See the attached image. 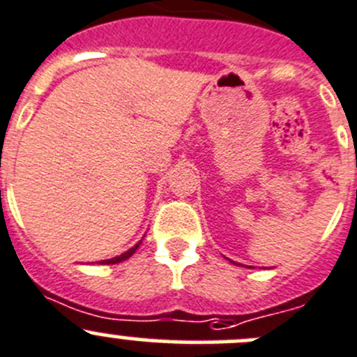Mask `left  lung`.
I'll return each mask as SVG.
<instances>
[{
  "mask_svg": "<svg viewBox=\"0 0 357 357\" xmlns=\"http://www.w3.org/2000/svg\"><path fill=\"white\" fill-rule=\"evenodd\" d=\"M229 262H233V261H229ZM233 264H236V266H240V264H238V262H233Z\"/></svg>",
  "mask_w": 357,
  "mask_h": 357,
  "instance_id": "left-lung-1",
  "label": "left lung"
}]
</instances>
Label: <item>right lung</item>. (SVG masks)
I'll use <instances>...</instances> for the list:
<instances>
[{
  "label": "right lung",
  "mask_w": 357,
  "mask_h": 357,
  "mask_svg": "<svg viewBox=\"0 0 357 357\" xmlns=\"http://www.w3.org/2000/svg\"><path fill=\"white\" fill-rule=\"evenodd\" d=\"M142 242H143V240H139V242L136 243L135 247H131V248H129V250H126L124 254L117 255V257H112V259H105V261H100V264H119V262H122V261H128V259L131 257V255L135 254L136 250H138V247L142 245Z\"/></svg>",
  "instance_id": "right-lung-1"
}]
</instances>
